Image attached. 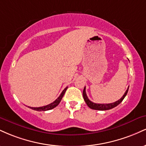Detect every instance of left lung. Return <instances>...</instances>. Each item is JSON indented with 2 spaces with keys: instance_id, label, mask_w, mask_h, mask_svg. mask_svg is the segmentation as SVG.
<instances>
[{
  "instance_id": "1",
  "label": "left lung",
  "mask_w": 146,
  "mask_h": 146,
  "mask_svg": "<svg viewBox=\"0 0 146 146\" xmlns=\"http://www.w3.org/2000/svg\"><path fill=\"white\" fill-rule=\"evenodd\" d=\"M128 88H129V86H128V89L125 90L124 95H123V97H122L120 100H119L118 101H117L115 102H113V103H110V104H95V103H93V102L90 101L89 99H88V97H87L86 93V87H84V90H83V98H84V100L85 102L86 103L87 106H88L90 108H91V109L98 110H110V109H112V108H115V107H116L117 105L121 103L122 101H123V99L125 98V95H126L127 93H128Z\"/></svg>"
}]
</instances>
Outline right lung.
I'll use <instances>...</instances> for the list:
<instances>
[{"label":"right lung","mask_w":146,"mask_h":146,"mask_svg":"<svg viewBox=\"0 0 146 146\" xmlns=\"http://www.w3.org/2000/svg\"><path fill=\"white\" fill-rule=\"evenodd\" d=\"M67 88L68 87H66V88L63 90V91L62 92L60 96L58 97V98H57L54 102L50 104L44 106H42V107H36V108H35V107H30V106H28V107H29V108H31V109L37 110V111H46V110H49L53 109V108H54L55 107H56L59 104L60 102H61L62 99L64 95L65 92H66Z\"/></svg>","instance_id":"right-lung-1"}]
</instances>
